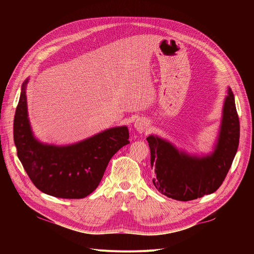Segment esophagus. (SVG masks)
Returning <instances> with one entry per match:
<instances>
[{"mask_svg":"<svg viewBox=\"0 0 254 254\" xmlns=\"http://www.w3.org/2000/svg\"><path fill=\"white\" fill-rule=\"evenodd\" d=\"M134 127H136V129H137L139 132H143L144 130L147 129L148 124H147V122H146V120H144V119H142V118H139V119H137L136 122H135Z\"/></svg>","mask_w":254,"mask_h":254,"instance_id":"34e87169","label":"esophagus"}]
</instances>
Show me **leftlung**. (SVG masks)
Listing matches in <instances>:
<instances>
[{"instance_id":"left-lung-1","label":"left lung","mask_w":254,"mask_h":254,"mask_svg":"<svg viewBox=\"0 0 254 254\" xmlns=\"http://www.w3.org/2000/svg\"><path fill=\"white\" fill-rule=\"evenodd\" d=\"M240 123L231 89L225 98L220 132L215 150L204 157L190 156L171 143L149 136L152 182L168 197L188 202L216 191L224 181L237 153Z\"/></svg>"}]
</instances>
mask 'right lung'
I'll list each match as a JSON object with an SVG mask.
<instances>
[{
    "mask_svg": "<svg viewBox=\"0 0 254 254\" xmlns=\"http://www.w3.org/2000/svg\"><path fill=\"white\" fill-rule=\"evenodd\" d=\"M16 107L13 137L17 156L31 181L42 192L62 198H83L100 184L111 157L128 144L127 127H113L69 146L38 142L26 110L25 85Z\"/></svg>",
    "mask_w": 254,
    "mask_h": 254,
    "instance_id": "add662e5",
    "label": "right lung"
}]
</instances>
